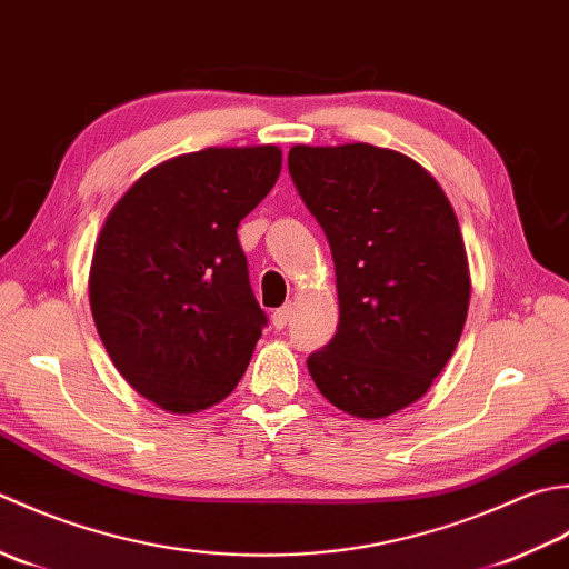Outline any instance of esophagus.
Returning a JSON list of instances; mask_svg holds the SVG:
<instances>
[{"mask_svg":"<svg viewBox=\"0 0 569 569\" xmlns=\"http://www.w3.org/2000/svg\"><path fill=\"white\" fill-rule=\"evenodd\" d=\"M289 319H292V305H284V307H280V309H274V311H272V323H274V329H284L287 323H289Z\"/></svg>","mask_w":569,"mask_h":569,"instance_id":"34e87169","label":"esophagus"}]
</instances>
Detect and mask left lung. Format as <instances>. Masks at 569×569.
Returning a JSON list of instances; mask_svg holds the SVG:
<instances>
[{"label":"left lung","instance_id":"8db88e82","mask_svg":"<svg viewBox=\"0 0 569 569\" xmlns=\"http://www.w3.org/2000/svg\"><path fill=\"white\" fill-rule=\"evenodd\" d=\"M301 201L327 233L339 327L307 358L336 408L380 420L420 400L455 353L471 277L459 220L415 159L366 142L289 149Z\"/></svg>","mask_w":569,"mask_h":569}]
</instances>
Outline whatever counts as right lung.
<instances>
[{
  "instance_id": "right-lung-1",
  "label": "right lung",
  "mask_w": 569,
  "mask_h": 569,
  "mask_svg": "<svg viewBox=\"0 0 569 569\" xmlns=\"http://www.w3.org/2000/svg\"><path fill=\"white\" fill-rule=\"evenodd\" d=\"M282 149L208 147L161 161L112 206L88 292L100 341L139 396L177 415L236 390L268 317L238 226L274 187Z\"/></svg>"
}]
</instances>
